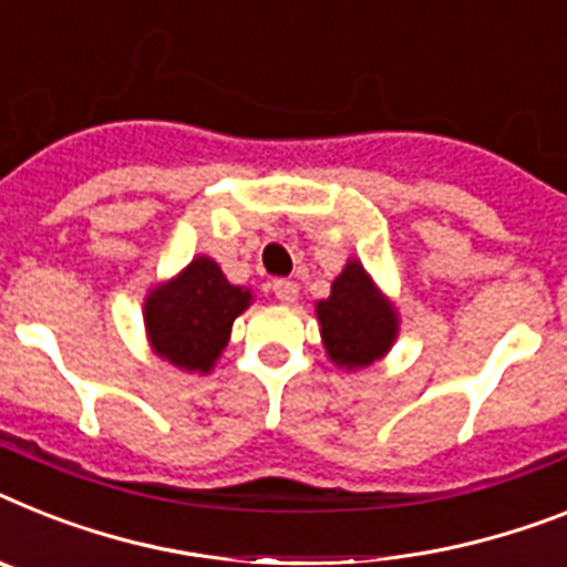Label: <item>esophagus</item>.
Instances as JSON below:
<instances>
[{
    "mask_svg": "<svg viewBox=\"0 0 567 567\" xmlns=\"http://www.w3.org/2000/svg\"><path fill=\"white\" fill-rule=\"evenodd\" d=\"M274 297L279 299V302H285V306H291V302H297V297H299L297 282H288V279H276V282H274Z\"/></svg>",
    "mask_w": 567,
    "mask_h": 567,
    "instance_id": "1",
    "label": "esophagus"
}]
</instances>
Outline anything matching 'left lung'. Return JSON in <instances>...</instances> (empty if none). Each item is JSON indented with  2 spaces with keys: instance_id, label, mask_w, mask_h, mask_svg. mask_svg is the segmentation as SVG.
<instances>
[{
  "instance_id": "left-lung-1",
  "label": "left lung",
  "mask_w": 567,
  "mask_h": 567,
  "mask_svg": "<svg viewBox=\"0 0 567 567\" xmlns=\"http://www.w3.org/2000/svg\"><path fill=\"white\" fill-rule=\"evenodd\" d=\"M322 346L340 369H365L392 349L398 311L357 259L331 282V297L317 302Z\"/></svg>"
}]
</instances>
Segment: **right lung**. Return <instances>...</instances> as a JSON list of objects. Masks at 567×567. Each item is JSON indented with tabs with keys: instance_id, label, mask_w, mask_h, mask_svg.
<instances>
[{
	"instance_id": "1",
	"label": "right lung",
	"mask_w": 567,
	"mask_h": 567,
	"mask_svg": "<svg viewBox=\"0 0 567 567\" xmlns=\"http://www.w3.org/2000/svg\"><path fill=\"white\" fill-rule=\"evenodd\" d=\"M250 299L254 293L227 282L216 261L198 256L146 297L144 322L152 349L184 372L207 374L230 340L233 320Z\"/></svg>"
}]
</instances>
